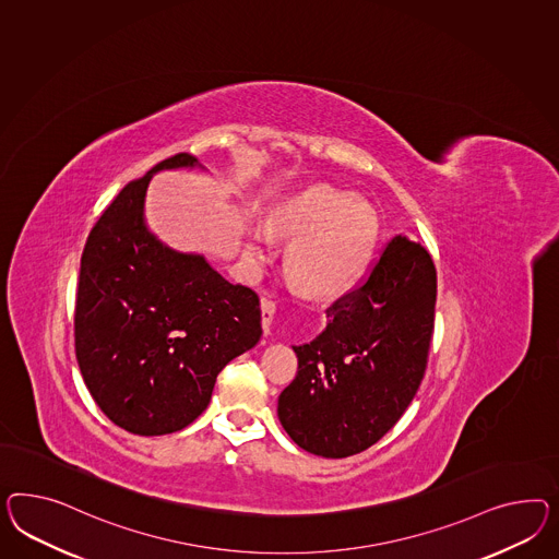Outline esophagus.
<instances>
[{
	"mask_svg": "<svg viewBox=\"0 0 559 559\" xmlns=\"http://www.w3.org/2000/svg\"><path fill=\"white\" fill-rule=\"evenodd\" d=\"M260 311H262V330H264V335H271L272 319H274V313H276V305L269 301V299H262L260 301Z\"/></svg>",
	"mask_w": 559,
	"mask_h": 559,
	"instance_id": "34e87169",
	"label": "esophagus"
}]
</instances>
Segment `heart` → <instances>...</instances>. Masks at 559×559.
I'll return each mask as SVG.
<instances>
[{
  "label": "heart",
  "mask_w": 559,
  "mask_h": 559,
  "mask_svg": "<svg viewBox=\"0 0 559 559\" xmlns=\"http://www.w3.org/2000/svg\"><path fill=\"white\" fill-rule=\"evenodd\" d=\"M271 222L281 236L293 240L287 250L290 278L316 297H335L354 287L377 246V210L328 185L288 197L272 212ZM271 241L269 227H254L252 257H266Z\"/></svg>",
  "instance_id": "obj_1"
}]
</instances>
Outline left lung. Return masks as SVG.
I'll use <instances>...</instances> for the list:
<instances>
[{"label": "left lung", "mask_w": 559, "mask_h": 559, "mask_svg": "<svg viewBox=\"0 0 559 559\" xmlns=\"http://www.w3.org/2000/svg\"><path fill=\"white\" fill-rule=\"evenodd\" d=\"M436 295L429 252L399 234L364 285L325 311V330L293 346L299 370L278 396V419L299 448L347 457L393 429L425 374Z\"/></svg>", "instance_id": "left-lung-1"}]
</instances>
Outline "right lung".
Segmentation results:
<instances>
[{
	"label": "right lung",
	"mask_w": 559,
	"mask_h": 559,
	"mask_svg": "<svg viewBox=\"0 0 559 559\" xmlns=\"http://www.w3.org/2000/svg\"><path fill=\"white\" fill-rule=\"evenodd\" d=\"M177 168L205 170L181 152L121 189L91 229L76 288V362L91 396L109 421L146 438L195 421L224 366L262 335L252 288L146 224L148 182Z\"/></svg>",
	"instance_id": "obj_1"
}]
</instances>
